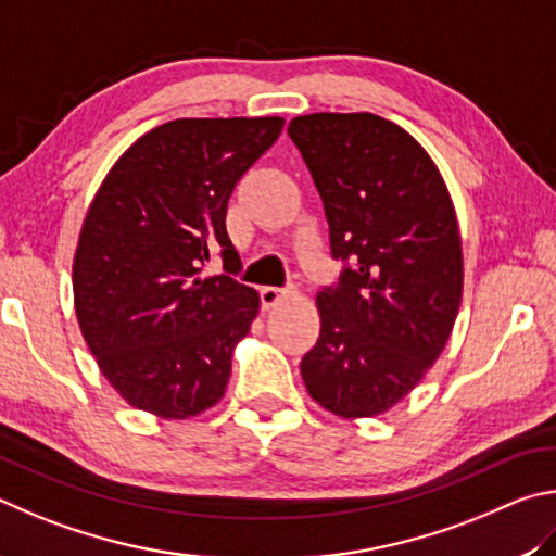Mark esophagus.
I'll use <instances>...</instances> for the list:
<instances>
[{
    "label": "esophagus",
    "instance_id": "34e87169",
    "mask_svg": "<svg viewBox=\"0 0 556 556\" xmlns=\"http://www.w3.org/2000/svg\"><path fill=\"white\" fill-rule=\"evenodd\" d=\"M288 295H293V290H283V288H273V286H266L261 288V305L270 309L273 305H278L280 300H286Z\"/></svg>",
    "mask_w": 556,
    "mask_h": 556
}]
</instances>
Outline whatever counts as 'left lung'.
<instances>
[{"instance_id": "obj_1", "label": "left lung", "mask_w": 556, "mask_h": 556, "mask_svg": "<svg viewBox=\"0 0 556 556\" xmlns=\"http://www.w3.org/2000/svg\"><path fill=\"white\" fill-rule=\"evenodd\" d=\"M288 134L325 202L334 258H352L315 300L323 327L300 374L332 415H383L434 366L459 315L452 194L422 143L378 114H305Z\"/></svg>"}]
</instances>
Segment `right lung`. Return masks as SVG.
Listing matches in <instances>:
<instances>
[{
	"mask_svg": "<svg viewBox=\"0 0 556 556\" xmlns=\"http://www.w3.org/2000/svg\"><path fill=\"white\" fill-rule=\"evenodd\" d=\"M283 116L175 119L104 175L73 258L75 315L102 376L131 407L190 420L227 391L233 349L261 309L253 288L202 276L227 237L233 185L276 143Z\"/></svg>",
	"mask_w": 556,
	"mask_h": 556,
	"instance_id": "right-lung-1",
	"label": "right lung"
}]
</instances>
